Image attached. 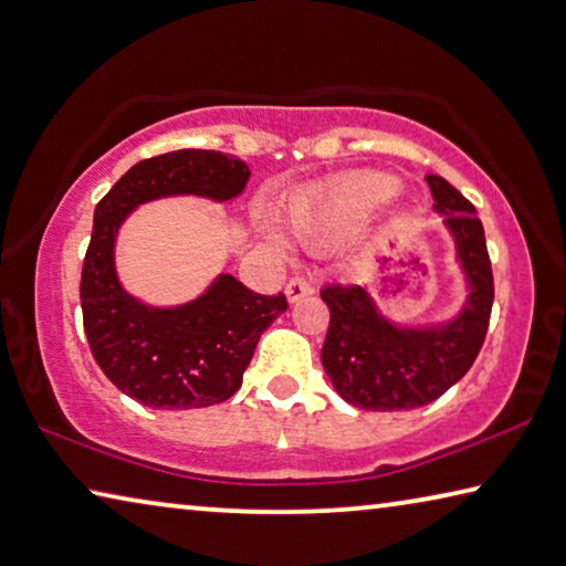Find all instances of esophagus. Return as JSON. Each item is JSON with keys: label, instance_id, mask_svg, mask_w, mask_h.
<instances>
[{"label": "esophagus", "instance_id": "34e87169", "mask_svg": "<svg viewBox=\"0 0 566 566\" xmlns=\"http://www.w3.org/2000/svg\"><path fill=\"white\" fill-rule=\"evenodd\" d=\"M286 300L290 302H300L304 297H310L312 292H315V286H312L310 280H304V276H292L290 282H286Z\"/></svg>", "mask_w": 566, "mask_h": 566}]
</instances>
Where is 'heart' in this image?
Returning a JSON list of instances; mask_svg holds the SVG:
<instances>
[{
  "label": "heart",
  "instance_id": "obj_1",
  "mask_svg": "<svg viewBox=\"0 0 566 566\" xmlns=\"http://www.w3.org/2000/svg\"><path fill=\"white\" fill-rule=\"evenodd\" d=\"M398 193V181L382 174H363L337 186L319 209L297 213V227L304 237L335 239L357 227L363 219Z\"/></svg>",
  "mask_w": 566,
  "mask_h": 566
}]
</instances>
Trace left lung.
Returning a JSON list of instances; mask_svg holds the SVG:
<instances>
[{"instance_id":"obj_1","label":"left lung","mask_w":566,"mask_h":566,"mask_svg":"<svg viewBox=\"0 0 566 566\" xmlns=\"http://www.w3.org/2000/svg\"><path fill=\"white\" fill-rule=\"evenodd\" d=\"M433 209L443 213L465 274L469 297L448 322L402 327L380 315L360 284H327L322 300L329 327L322 365L335 390L363 410H412L443 396L471 370L486 339L493 307V274L483 223L473 203L441 176H426Z\"/></svg>"}]
</instances>
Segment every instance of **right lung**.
<instances>
[{"label":"right lung","instance_id":"1","mask_svg":"<svg viewBox=\"0 0 566 566\" xmlns=\"http://www.w3.org/2000/svg\"><path fill=\"white\" fill-rule=\"evenodd\" d=\"M249 176L244 160L219 150H170L133 166L95 206L80 280L85 335L107 380L140 406L191 410L229 400L286 297H264L219 274L193 302L148 307L123 290L115 272L120 223L140 203L164 196L237 199Z\"/></svg>","mask_w":566,"mask_h":566}]
</instances>
